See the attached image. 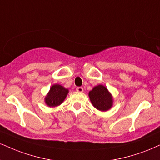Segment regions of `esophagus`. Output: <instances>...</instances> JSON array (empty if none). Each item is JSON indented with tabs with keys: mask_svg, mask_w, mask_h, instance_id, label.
<instances>
[{
	"mask_svg": "<svg viewBox=\"0 0 160 160\" xmlns=\"http://www.w3.org/2000/svg\"><path fill=\"white\" fill-rule=\"evenodd\" d=\"M76 91L78 92H82L84 91V88H82V87H77Z\"/></svg>",
	"mask_w": 160,
	"mask_h": 160,
	"instance_id": "1",
	"label": "esophagus"
}]
</instances>
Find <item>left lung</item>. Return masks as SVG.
Instances as JSON below:
<instances>
[{
  "instance_id": "8db88e82",
  "label": "left lung",
  "mask_w": 160,
  "mask_h": 160,
  "mask_svg": "<svg viewBox=\"0 0 160 160\" xmlns=\"http://www.w3.org/2000/svg\"><path fill=\"white\" fill-rule=\"evenodd\" d=\"M89 97L92 105L102 111L109 110L113 104L111 95L107 88L101 84L93 88V89L90 91Z\"/></svg>"
}]
</instances>
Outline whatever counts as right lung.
<instances>
[{
	"label": "right lung",
	"instance_id": "1",
	"mask_svg": "<svg viewBox=\"0 0 160 160\" xmlns=\"http://www.w3.org/2000/svg\"><path fill=\"white\" fill-rule=\"evenodd\" d=\"M68 93V89H65L64 87L59 84H54L45 98V102L50 107H56L62 103Z\"/></svg>",
	"mask_w": 160,
	"mask_h": 160
}]
</instances>
